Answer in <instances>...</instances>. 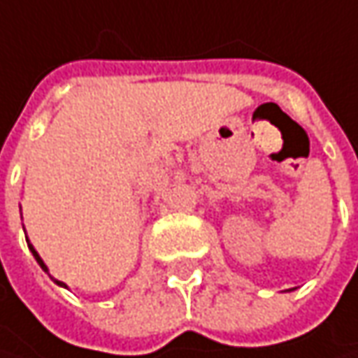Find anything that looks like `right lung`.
<instances>
[{
    "instance_id": "right-lung-1",
    "label": "right lung",
    "mask_w": 358,
    "mask_h": 358,
    "mask_svg": "<svg viewBox=\"0 0 358 358\" xmlns=\"http://www.w3.org/2000/svg\"><path fill=\"white\" fill-rule=\"evenodd\" d=\"M27 245H29V243H27ZM29 251H31V253H34L35 261H37V263H39V267L43 268V271H45V273H49L48 265H45V263H43V259H41V257H39V253H37V251H35V249H34V245H29ZM53 281H55V279H53ZM55 282H57V285H59V287H67V285H65V282H62V281H55Z\"/></svg>"
}]
</instances>
